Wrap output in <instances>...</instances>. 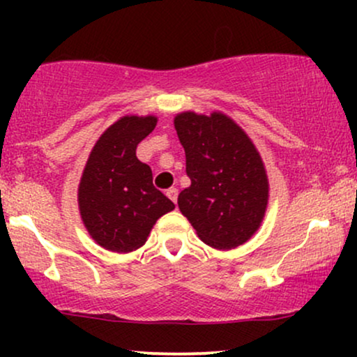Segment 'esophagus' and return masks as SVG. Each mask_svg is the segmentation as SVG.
Masks as SVG:
<instances>
[{
  "label": "esophagus",
  "instance_id": "1",
  "mask_svg": "<svg viewBox=\"0 0 357 357\" xmlns=\"http://www.w3.org/2000/svg\"><path fill=\"white\" fill-rule=\"evenodd\" d=\"M166 195H167V198H169L173 203L178 202V190H176V188H169V190L166 191Z\"/></svg>",
  "mask_w": 357,
  "mask_h": 357
}]
</instances>
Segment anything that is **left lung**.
I'll list each match as a JSON object with an SVG mask.
<instances>
[{
  "instance_id": "1",
  "label": "left lung",
  "mask_w": 357,
  "mask_h": 357,
  "mask_svg": "<svg viewBox=\"0 0 357 357\" xmlns=\"http://www.w3.org/2000/svg\"><path fill=\"white\" fill-rule=\"evenodd\" d=\"M186 153L191 186L179 192V210L213 248L245 243L260 227L268 183L260 154L247 134L223 114L183 112L174 119Z\"/></svg>"
}]
</instances>
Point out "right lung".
<instances>
[{
  "mask_svg": "<svg viewBox=\"0 0 357 357\" xmlns=\"http://www.w3.org/2000/svg\"><path fill=\"white\" fill-rule=\"evenodd\" d=\"M153 116H127L105 130L93 146L79 186L85 227L105 250L132 252L174 203L153 184V171L136 155L137 144L154 130Z\"/></svg>",
  "mask_w": 357,
  "mask_h": 357,
  "instance_id": "1",
  "label": "right lung"
}]
</instances>
